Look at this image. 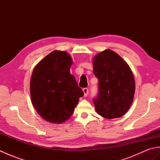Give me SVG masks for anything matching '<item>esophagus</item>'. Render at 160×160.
Segmentation results:
<instances>
[{"label":"esophagus","instance_id":"1","mask_svg":"<svg viewBox=\"0 0 160 160\" xmlns=\"http://www.w3.org/2000/svg\"><path fill=\"white\" fill-rule=\"evenodd\" d=\"M82 90L84 92V97H86L88 95V93H89V89H88L87 88H84Z\"/></svg>","mask_w":160,"mask_h":160}]
</instances>
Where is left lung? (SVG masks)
I'll use <instances>...</instances> for the list:
<instances>
[{
    "instance_id": "1",
    "label": "left lung",
    "mask_w": 160,
    "mask_h": 160,
    "mask_svg": "<svg viewBox=\"0 0 160 160\" xmlns=\"http://www.w3.org/2000/svg\"><path fill=\"white\" fill-rule=\"evenodd\" d=\"M93 73L98 79V93L93 102L97 113L107 119L120 118L133 101L134 76L128 64L111 49L94 57Z\"/></svg>"
}]
</instances>
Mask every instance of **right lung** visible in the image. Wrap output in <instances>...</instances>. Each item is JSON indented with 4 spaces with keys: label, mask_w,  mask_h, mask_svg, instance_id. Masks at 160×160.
Here are the masks:
<instances>
[{
    "label": "right lung",
    "mask_w": 160,
    "mask_h": 160,
    "mask_svg": "<svg viewBox=\"0 0 160 160\" xmlns=\"http://www.w3.org/2000/svg\"><path fill=\"white\" fill-rule=\"evenodd\" d=\"M72 64L69 53L55 50L40 60L33 69L30 95L35 109L44 120L61 124L73 114L82 89L70 73Z\"/></svg>",
    "instance_id": "right-lung-1"
}]
</instances>
